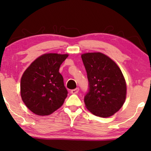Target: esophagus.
Listing matches in <instances>:
<instances>
[{
  "mask_svg": "<svg viewBox=\"0 0 151 151\" xmlns=\"http://www.w3.org/2000/svg\"><path fill=\"white\" fill-rule=\"evenodd\" d=\"M79 88H76V89L71 90V93H78V91H79Z\"/></svg>",
  "mask_w": 151,
  "mask_h": 151,
  "instance_id": "1",
  "label": "esophagus"
}]
</instances>
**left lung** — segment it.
Here are the masks:
<instances>
[{
  "instance_id": "8db88e82",
  "label": "left lung",
  "mask_w": 151,
  "mask_h": 151,
  "mask_svg": "<svg viewBox=\"0 0 151 151\" xmlns=\"http://www.w3.org/2000/svg\"><path fill=\"white\" fill-rule=\"evenodd\" d=\"M81 59L89 82L84 99L86 108L97 116L114 115L122 107L126 96V81L120 68L100 52L83 54Z\"/></svg>"
}]
</instances>
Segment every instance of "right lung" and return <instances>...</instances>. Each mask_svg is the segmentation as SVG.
Returning <instances> with one entry per match:
<instances>
[{"instance_id": "obj_1", "label": "right lung", "mask_w": 151, "mask_h": 151, "mask_svg": "<svg viewBox=\"0 0 151 151\" xmlns=\"http://www.w3.org/2000/svg\"><path fill=\"white\" fill-rule=\"evenodd\" d=\"M68 55L45 54L25 71L20 81V94L32 112L47 116L62 106L67 96L60 65Z\"/></svg>"}]
</instances>
